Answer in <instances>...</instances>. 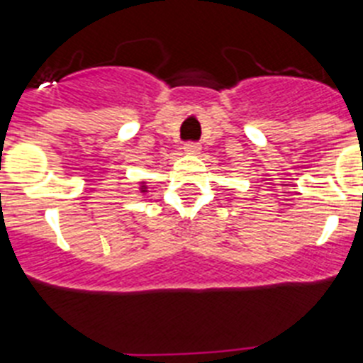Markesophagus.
<instances>
[{"instance_id":"obj_1","label":"esophagus","mask_w":363,"mask_h":363,"mask_svg":"<svg viewBox=\"0 0 363 363\" xmlns=\"http://www.w3.org/2000/svg\"><path fill=\"white\" fill-rule=\"evenodd\" d=\"M184 150H185V154H191V156H194V154H200L201 145H200V143L189 142V143H185V145H184Z\"/></svg>"}]
</instances>
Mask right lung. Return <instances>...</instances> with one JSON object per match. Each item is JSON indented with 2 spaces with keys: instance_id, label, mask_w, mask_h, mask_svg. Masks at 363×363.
I'll list each match as a JSON object with an SVG mask.
<instances>
[{
  "instance_id": "obj_1",
  "label": "right lung",
  "mask_w": 363,
  "mask_h": 363,
  "mask_svg": "<svg viewBox=\"0 0 363 363\" xmlns=\"http://www.w3.org/2000/svg\"><path fill=\"white\" fill-rule=\"evenodd\" d=\"M147 189H149V187H147L145 182H140V192H143V194H145Z\"/></svg>"
}]
</instances>
